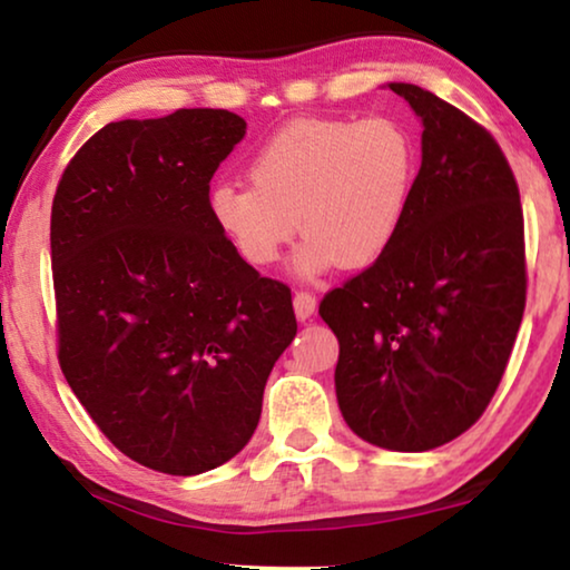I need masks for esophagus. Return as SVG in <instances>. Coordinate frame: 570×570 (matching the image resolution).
I'll list each match as a JSON object with an SVG mask.
<instances>
[{
	"label": "esophagus",
	"mask_w": 570,
	"mask_h": 570,
	"mask_svg": "<svg viewBox=\"0 0 570 570\" xmlns=\"http://www.w3.org/2000/svg\"><path fill=\"white\" fill-rule=\"evenodd\" d=\"M293 308H295V316H298V322H306V318L314 316L316 311V298L311 293H295L293 295Z\"/></svg>",
	"instance_id": "34e87169"
}]
</instances>
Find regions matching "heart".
Masks as SVG:
<instances>
[{"mask_svg": "<svg viewBox=\"0 0 570 570\" xmlns=\"http://www.w3.org/2000/svg\"><path fill=\"white\" fill-rule=\"evenodd\" d=\"M246 184H215L207 213L252 267L277 262L295 228L306 233L293 267L316 277L334 264L357 269L400 236L417 181L415 139L400 121L295 119L248 158Z\"/></svg>", "mask_w": 570, "mask_h": 570, "instance_id": "heart-1", "label": "heart"}]
</instances>
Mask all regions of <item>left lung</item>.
Here are the masks:
<instances>
[{"instance_id":"1","label":"left lung","mask_w":570,"mask_h":570,"mask_svg":"<svg viewBox=\"0 0 570 570\" xmlns=\"http://www.w3.org/2000/svg\"><path fill=\"white\" fill-rule=\"evenodd\" d=\"M423 121L410 213L389 252L324 295L342 417L389 451L454 441L493 400L527 303L524 215L501 147L431 90L389 82Z\"/></svg>"}]
</instances>
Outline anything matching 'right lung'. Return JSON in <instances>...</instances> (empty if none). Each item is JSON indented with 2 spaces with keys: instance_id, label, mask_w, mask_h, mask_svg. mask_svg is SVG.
I'll return each instance as SVG.
<instances>
[{
  "instance_id": "right-lung-1",
  "label": "right lung",
  "mask_w": 570,
  "mask_h": 570,
  "mask_svg": "<svg viewBox=\"0 0 570 570\" xmlns=\"http://www.w3.org/2000/svg\"><path fill=\"white\" fill-rule=\"evenodd\" d=\"M244 135L223 108L106 124L51 207L67 384L121 454L178 478L246 446L298 332L291 287L240 259L207 213Z\"/></svg>"
}]
</instances>
